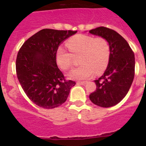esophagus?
<instances>
[{"label": "esophagus", "mask_w": 146, "mask_h": 146, "mask_svg": "<svg viewBox=\"0 0 146 146\" xmlns=\"http://www.w3.org/2000/svg\"><path fill=\"white\" fill-rule=\"evenodd\" d=\"M77 83L79 85H85L86 83V81H77Z\"/></svg>", "instance_id": "34e87169"}]
</instances>
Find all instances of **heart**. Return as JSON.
Returning a JSON list of instances; mask_svg holds the SVG:
<instances>
[{
    "label": "heart",
    "instance_id": "b5f03b06",
    "mask_svg": "<svg viewBox=\"0 0 146 146\" xmlns=\"http://www.w3.org/2000/svg\"><path fill=\"white\" fill-rule=\"evenodd\" d=\"M69 51L60 46L55 52V60L58 66L64 70L72 66L73 56L80 55L79 67L69 74L74 80H85L96 74H100L106 69L110 58V46L108 40L103 37H94L78 34L66 42Z\"/></svg>",
    "mask_w": 146,
    "mask_h": 146
}]
</instances>
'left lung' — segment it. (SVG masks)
I'll list each match as a JSON object with an SVG mask.
<instances>
[{"instance_id":"1","label":"left lung","mask_w":146,"mask_h":146,"mask_svg":"<svg viewBox=\"0 0 146 146\" xmlns=\"http://www.w3.org/2000/svg\"><path fill=\"white\" fill-rule=\"evenodd\" d=\"M108 40L110 58L102 77L94 80L96 89L89 96L94 104L102 108L113 107L125 97L135 77V54L128 42L119 33L105 27L89 31Z\"/></svg>"}]
</instances>
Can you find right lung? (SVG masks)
Returning a JSON list of instances; mask_svg holds the SVG:
<instances>
[{
    "mask_svg": "<svg viewBox=\"0 0 146 146\" xmlns=\"http://www.w3.org/2000/svg\"><path fill=\"white\" fill-rule=\"evenodd\" d=\"M73 31L42 29L27 39L18 52L16 72L23 91L34 104L52 109L64 104L75 82L66 80L55 60L60 43Z\"/></svg>",
    "mask_w": 146,
    "mask_h": 146,
    "instance_id": "1",
    "label": "right lung"
}]
</instances>
